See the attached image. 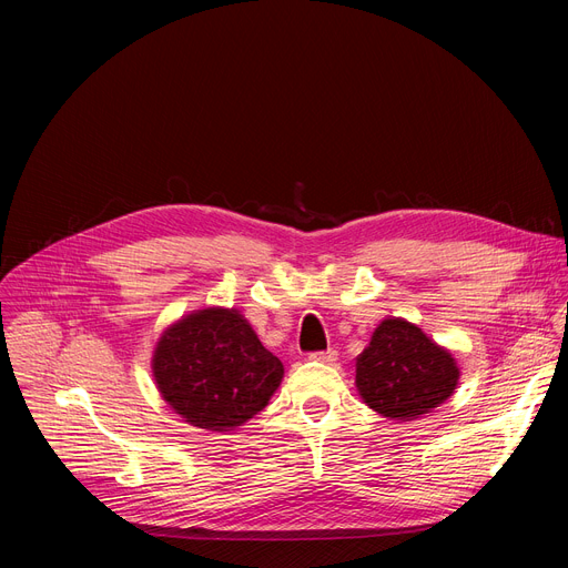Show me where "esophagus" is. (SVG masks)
I'll use <instances>...</instances> for the list:
<instances>
[{
    "label": "esophagus",
    "mask_w": 568,
    "mask_h": 568,
    "mask_svg": "<svg viewBox=\"0 0 568 568\" xmlns=\"http://www.w3.org/2000/svg\"><path fill=\"white\" fill-rule=\"evenodd\" d=\"M310 359L321 362V364H333V362H337V351H333V348H328V351H318V353H312V355H310Z\"/></svg>",
    "instance_id": "obj_1"
}]
</instances>
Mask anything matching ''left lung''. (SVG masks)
Masks as SVG:
<instances>
[{
	"label": "left lung",
	"instance_id": "obj_1",
	"mask_svg": "<svg viewBox=\"0 0 568 568\" xmlns=\"http://www.w3.org/2000/svg\"><path fill=\"white\" fill-rule=\"evenodd\" d=\"M355 366L362 399L384 418L402 423L440 407L460 377L447 348L397 316L379 323Z\"/></svg>",
	"mask_w": 568,
	"mask_h": 568
}]
</instances>
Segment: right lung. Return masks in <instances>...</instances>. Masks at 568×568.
<instances>
[{
    "instance_id": "right-lung-1",
    "label": "right lung",
    "mask_w": 568,
    "mask_h": 568,
    "mask_svg": "<svg viewBox=\"0 0 568 568\" xmlns=\"http://www.w3.org/2000/svg\"><path fill=\"white\" fill-rule=\"evenodd\" d=\"M152 375L161 397L189 425L231 432L267 407L283 364L237 310L204 307L159 337Z\"/></svg>"
}]
</instances>
